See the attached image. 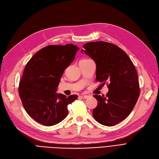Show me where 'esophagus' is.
<instances>
[{
    "label": "esophagus",
    "mask_w": 159,
    "mask_h": 159,
    "mask_svg": "<svg viewBox=\"0 0 159 159\" xmlns=\"http://www.w3.org/2000/svg\"><path fill=\"white\" fill-rule=\"evenodd\" d=\"M81 97L84 98V99H86V98H88L89 97V96H87V95H84V94H81Z\"/></svg>",
    "instance_id": "obj_1"
}]
</instances>
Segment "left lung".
Wrapping results in <instances>:
<instances>
[{
  "instance_id": "8db88e82",
  "label": "left lung",
  "mask_w": 159,
  "mask_h": 159,
  "mask_svg": "<svg viewBox=\"0 0 159 159\" xmlns=\"http://www.w3.org/2000/svg\"><path fill=\"white\" fill-rule=\"evenodd\" d=\"M84 52L96 65V80L108 85L106 96L94 95L98 100L93 116L102 125L112 126L124 120L135 106L140 95L138 75L130 57L118 46L104 41L87 43Z\"/></svg>"
}]
</instances>
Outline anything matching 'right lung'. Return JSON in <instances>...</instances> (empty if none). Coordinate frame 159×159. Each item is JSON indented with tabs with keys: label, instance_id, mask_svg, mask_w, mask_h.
I'll use <instances>...</instances> for the list:
<instances>
[{
	"label": "right lung",
	"instance_id": "right-lung-1",
	"mask_svg": "<svg viewBox=\"0 0 159 159\" xmlns=\"http://www.w3.org/2000/svg\"><path fill=\"white\" fill-rule=\"evenodd\" d=\"M78 50L73 44L48 45L27 63L19 83V96L27 114L43 125L51 126L61 122L68 114V104L78 97L56 92L64 70Z\"/></svg>",
	"mask_w": 159,
	"mask_h": 159
}]
</instances>
